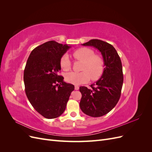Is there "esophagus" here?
Segmentation results:
<instances>
[{
  "label": "esophagus",
  "instance_id": "obj_1",
  "mask_svg": "<svg viewBox=\"0 0 152 152\" xmlns=\"http://www.w3.org/2000/svg\"><path fill=\"white\" fill-rule=\"evenodd\" d=\"M79 87L78 86H75V90H79Z\"/></svg>",
  "mask_w": 152,
  "mask_h": 152
}]
</instances>
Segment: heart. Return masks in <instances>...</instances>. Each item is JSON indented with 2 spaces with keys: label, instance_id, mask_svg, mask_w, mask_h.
<instances>
[{
  "label": "heart",
  "instance_id": "obj_1",
  "mask_svg": "<svg viewBox=\"0 0 152 152\" xmlns=\"http://www.w3.org/2000/svg\"><path fill=\"white\" fill-rule=\"evenodd\" d=\"M73 56L77 60L83 62L81 72H70L66 75V80L70 84L79 85L91 80H96L102 76L104 70V61L99 55L94 54V51L87 48H81L73 53ZM60 66L64 71L71 68V62L65 54L61 57Z\"/></svg>",
  "mask_w": 152,
  "mask_h": 152
}]
</instances>
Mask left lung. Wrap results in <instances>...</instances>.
Listing matches in <instances>:
<instances>
[{
	"mask_svg": "<svg viewBox=\"0 0 152 152\" xmlns=\"http://www.w3.org/2000/svg\"><path fill=\"white\" fill-rule=\"evenodd\" d=\"M98 49L104 61V70L100 79L91 85V89L80 87L81 110L87 115H104L115 107L121 95L124 77L121 58L112 45L98 39L82 44Z\"/></svg>",
	"mask_w": 152,
	"mask_h": 152,
	"instance_id": "8db88e82",
	"label": "left lung"
}]
</instances>
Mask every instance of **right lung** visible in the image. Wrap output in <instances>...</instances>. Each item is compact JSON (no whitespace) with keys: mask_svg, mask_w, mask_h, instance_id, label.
<instances>
[{"mask_svg":"<svg viewBox=\"0 0 152 152\" xmlns=\"http://www.w3.org/2000/svg\"><path fill=\"white\" fill-rule=\"evenodd\" d=\"M70 48L48 41L32 50L26 64L23 79L26 96L36 111L46 118L61 115L75 88L58 75L61 58Z\"/></svg>","mask_w":152,"mask_h":152,"instance_id":"right-lung-1","label":"right lung"}]
</instances>
